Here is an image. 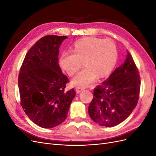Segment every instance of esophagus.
<instances>
[{
	"label": "esophagus",
	"instance_id": "esophagus-1",
	"mask_svg": "<svg viewBox=\"0 0 156 156\" xmlns=\"http://www.w3.org/2000/svg\"><path fill=\"white\" fill-rule=\"evenodd\" d=\"M75 89H76L77 93H79V92H81V91H83V90H84V88L81 87H77L76 88H75Z\"/></svg>",
	"mask_w": 156,
	"mask_h": 156
}]
</instances>
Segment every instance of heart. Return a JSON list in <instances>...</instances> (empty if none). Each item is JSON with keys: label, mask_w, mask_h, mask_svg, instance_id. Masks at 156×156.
<instances>
[{"label": "heart", "mask_w": 156, "mask_h": 156, "mask_svg": "<svg viewBox=\"0 0 156 156\" xmlns=\"http://www.w3.org/2000/svg\"><path fill=\"white\" fill-rule=\"evenodd\" d=\"M72 51L64 52L60 64L69 75L73 76L81 68L84 61L86 67L73 79L75 85H90L99 75L104 77L110 73L116 63V47L108 39L86 37L75 42Z\"/></svg>", "instance_id": "heart-1"}]
</instances>
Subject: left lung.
<instances>
[{
	"label": "left lung",
	"mask_w": 156,
	"mask_h": 156,
	"mask_svg": "<svg viewBox=\"0 0 156 156\" xmlns=\"http://www.w3.org/2000/svg\"><path fill=\"white\" fill-rule=\"evenodd\" d=\"M140 77L133 58H126L106 81L94 88L88 106L91 119L102 126L113 127L125 120L137 105Z\"/></svg>",
	"instance_id": "obj_1"
}]
</instances>
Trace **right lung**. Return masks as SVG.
<instances>
[{
  "instance_id": "right-lung-1",
  "label": "right lung",
  "mask_w": 156,
  "mask_h": 156,
  "mask_svg": "<svg viewBox=\"0 0 156 156\" xmlns=\"http://www.w3.org/2000/svg\"><path fill=\"white\" fill-rule=\"evenodd\" d=\"M67 37L48 35L37 41L19 73L21 105L30 120L44 128L62 123L76 94L73 88L64 91L69 80L58 65L59 47Z\"/></svg>"
}]
</instances>
